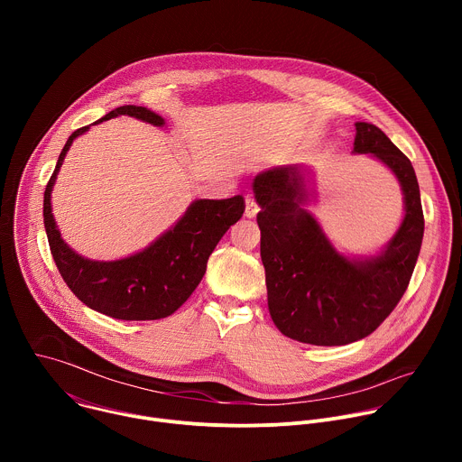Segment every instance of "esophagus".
<instances>
[{
	"label": "esophagus",
	"instance_id": "esophagus-1",
	"mask_svg": "<svg viewBox=\"0 0 462 462\" xmlns=\"http://www.w3.org/2000/svg\"><path fill=\"white\" fill-rule=\"evenodd\" d=\"M257 212H259V207L255 205V201L252 199L250 195H246V197H245V216H246L248 219H252V217L257 216Z\"/></svg>",
	"mask_w": 462,
	"mask_h": 462
}]
</instances>
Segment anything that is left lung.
Wrapping results in <instances>:
<instances>
[{"label":"left lung","mask_w":462,"mask_h":462,"mask_svg":"<svg viewBox=\"0 0 462 462\" xmlns=\"http://www.w3.org/2000/svg\"><path fill=\"white\" fill-rule=\"evenodd\" d=\"M353 153H367L399 179L404 219L373 255H346L335 248L310 201V170L303 164L255 175L252 189L261 207V261L269 310L280 331L310 346H346L369 337L404 296L424 236L420 189L410 159L383 131L356 122Z\"/></svg>","instance_id":"1"}]
</instances>
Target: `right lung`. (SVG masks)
Returning <instances> with one entry per match:
<instances>
[{
	"instance_id": "obj_1",
	"label": "right lung",
	"mask_w": 462,
	"mask_h": 462,
	"mask_svg": "<svg viewBox=\"0 0 462 462\" xmlns=\"http://www.w3.org/2000/svg\"><path fill=\"white\" fill-rule=\"evenodd\" d=\"M127 115L162 127L166 120L143 106H120L95 124ZM89 125L77 129L65 143L43 193V223L56 267L89 309L116 319H161L173 314L201 283L210 254L226 230L245 212L241 195L230 199H197L184 216L144 250L115 261H95L77 254L60 236L51 193L73 141Z\"/></svg>"
}]
</instances>
